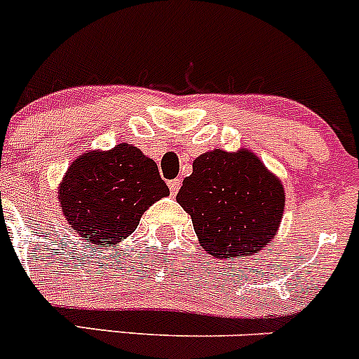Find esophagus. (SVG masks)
<instances>
[{"instance_id": "1", "label": "esophagus", "mask_w": 359, "mask_h": 359, "mask_svg": "<svg viewBox=\"0 0 359 359\" xmlns=\"http://www.w3.org/2000/svg\"><path fill=\"white\" fill-rule=\"evenodd\" d=\"M167 185H169L170 196H176L177 190H180V185H182V182H180V180H170V182L167 183Z\"/></svg>"}]
</instances>
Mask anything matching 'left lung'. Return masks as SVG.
<instances>
[{
    "label": "left lung",
    "mask_w": 359,
    "mask_h": 359,
    "mask_svg": "<svg viewBox=\"0 0 359 359\" xmlns=\"http://www.w3.org/2000/svg\"><path fill=\"white\" fill-rule=\"evenodd\" d=\"M176 201L217 259L247 257L275 236L284 213V189L250 151L204 153L183 180Z\"/></svg>",
    "instance_id": "1"
}]
</instances>
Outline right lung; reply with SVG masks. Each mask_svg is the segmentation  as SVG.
Masks as SVG:
<instances>
[{"instance_id":"obj_1","label":"right lung","mask_w":359,"mask_h":359,"mask_svg":"<svg viewBox=\"0 0 359 359\" xmlns=\"http://www.w3.org/2000/svg\"><path fill=\"white\" fill-rule=\"evenodd\" d=\"M169 196L158 167L134 146L84 153L60 187L63 217L91 245H114L130 236L142 213Z\"/></svg>"}]
</instances>
